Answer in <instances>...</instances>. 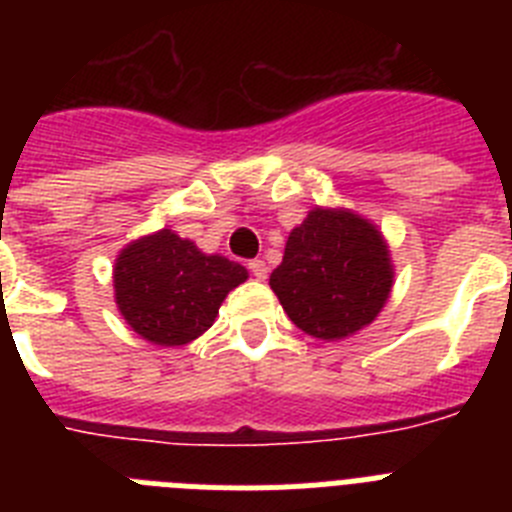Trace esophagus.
<instances>
[{
    "instance_id": "34e87169",
    "label": "esophagus",
    "mask_w": 512,
    "mask_h": 512,
    "mask_svg": "<svg viewBox=\"0 0 512 512\" xmlns=\"http://www.w3.org/2000/svg\"><path fill=\"white\" fill-rule=\"evenodd\" d=\"M248 269H251V274L256 279H266V274H269V266H266V261H261V259H253L251 264H248Z\"/></svg>"
}]
</instances>
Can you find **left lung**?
I'll return each instance as SVG.
<instances>
[{
    "label": "left lung",
    "instance_id": "left-lung-1",
    "mask_svg": "<svg viewBox=\"0 0 512 512\" xmlns=\"http://www.w3.org/2000/svg\"><path fill=\"white\" fill-rule=\"evenodd\" d=\"M269 284L297 328L325 341L346 338L372 323L390 297V251L354 212L315 207L289 233Z\"/></svg>",
    "mask_w": 512,
    "mask_h": 512
}]
</instances>
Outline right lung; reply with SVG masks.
I'll use <instances>...</instances> for the list:
<instances>
[{
    "mask_svg": "<svg viewBox=\"0 0 512 512\" xmlns=\"http://www.w3.org/2000/svg\"><path fill=\"white\" fill-rule=\"evenodd\" d=\"M248 271L223 256H205L171 230L140 238L115 264V300L122 318L146 341L184 346L202 336L225 295Z\"/></svg>",
    "mask_w": 512,
    "mask_h": 512,
    "instance_id": "right-lung-1",
    "label": "right lung"
}]
</instances>
